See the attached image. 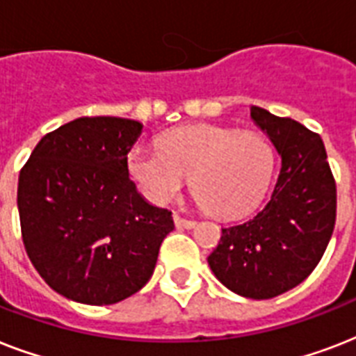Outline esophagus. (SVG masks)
I'll return each mask as SVG.
<instances>
[{
	"mask_svg": "<svg viewBox=\"0 0 356 356\" xmlns=\"http://www.w3.org/2000/svg\"><path fill=\"white\" fill-rule=\"evenodd\" d=\"M173 222H175V225H177V227H183V229H194L195 227L194 220H186V218H181L179 214H175V216H173Z\"/></svg>",
	"mask_w": 356,
	"mask_h": 356,
	"instance_id": "esophagus-1",
	"label": "esophagus"
}]
</instances>
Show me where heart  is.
Segmentation results:
<instances>
[{
	"mask_svg": "<svg viewBox=\"0 0 356 356\" xmlns=\"http://www.w3.org/2000/svg\"><path fill=\"white\" fill-rule=\"evenodd\" d=\"M159 149L136 145L129 153V177L140 194L153 205H166L190 177L197 201L218 218L253 211L264 197L275 164L264 134L207 123L164 134Z\"/></svg>",
	"mask_w": 356,
	"mask_h": 356,
	"instance_id": "obj_1",
	"label": "heart"
}]
</instances>
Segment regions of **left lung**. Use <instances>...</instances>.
<instances>
[{
  "mask_svg": "<svg viewBox=\"0 0 356 356\" xmlns=\"http://www.w3.org/2000/svg\"><path fill=\"white\" fill-rule=\"evenodd\" d=\"M251 118L279 151L281 172L257 216L222 229L209 266L231 292L271 299L301 284L325 253L337 222V183L320 134L260 107H251Z\"/></svg>",
  "mask_w": 356,
  "mask_h": 356,
  "instance_id": "1",
  "label": "left lung"
}]
</instances>
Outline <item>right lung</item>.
<instances>
[{
  "mask_svg": "<svg viewBox=\"0 0 356 356\" xmlns=\"http://www.w3.org/2000/svg\"><path fill=\"white\" fill-rule=\"evenodd\" d=\"M142 123L77 118L36 144L18 179L25 251L64 298L113 305L131 298L155 270L172 212L149 205L129 179L127 155Z\"/></svg>",
  "mask_w": 356,
  "mask_h": 356,
  "instance_id": "right-lung-1",
  "label": "right lung"
}]
</instances>
